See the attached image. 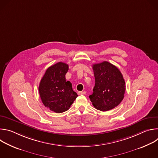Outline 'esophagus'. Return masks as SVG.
I'll list each match as a JSON object with an SVG mask.
<instances>
[{"label": "esophagus", "mask_w": 158, "mask_h": 158, "mask_svg": "<svg viewBox=\"0 0 158 158\" xmlns=\"http://www.w3.org/2000/svg\"><path fill=\"white\" fill-rule=\"evenodd\" d=\"M77 94L79 95H82V94H85V91H79L77 93Z\"/></svg>", "instance_id": "esophagus-1"}]
</instances>
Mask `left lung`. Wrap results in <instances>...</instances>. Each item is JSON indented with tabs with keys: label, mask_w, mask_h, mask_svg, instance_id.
I'll use <instances>...</instances> for the list:
<instances>
[{
	"label": "left lung",
	"mask_w": 158,
	"mask_h": 158,
	"mask_svg": "<svg viewBox=\"0 0 158 158\" xmlns=\"http://www.w3.org/2000/svg\"><path fill=\"white\" fill-rule=\"evenodd\" d=\"M93 69L96 81L90 100L98 110L112 109L124 98L126 85L123 74L117 67L107 61L93 64Z\"/></svg>",
	"instance_id": "8db88e82"
}]
</instances>
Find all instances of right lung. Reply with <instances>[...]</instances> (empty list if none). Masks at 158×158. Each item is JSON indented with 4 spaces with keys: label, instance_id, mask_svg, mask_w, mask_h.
Returning a JSON list of instances; mask_svg holds the SVG:
<instances>
[{
    "label": "right lung",
    "instance_id": "1",
    "mask_svg": "<svg viewBox=\"0 0 158 158\" xmlns=\"http://www.w3.org/2000/svg\"><path fill=\"white\" fill-rule=\"evenodd\" d=\"M68 70V64L57 62L46 70L39 84V92L43 104L56 113L68 110L78 96L71 82L65 80Z\"/></svg>",
    "mask_w": 158,
    "mask_h": 158
}]
</instances>
